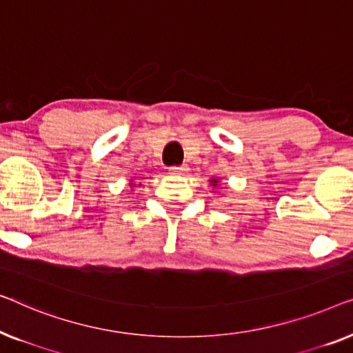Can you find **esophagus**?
<instances>
[{
	"mask_svg": "<svg viewBox=\"0 0 353 353\" xmlns=\"http://www.w3.org/2000/svg\"><path fill=\"white\" fill-rule=\"evenodd\" d=\"M187 171L185 165H177V166H170L171 174H183Z\"/></svg>",
	"mask_w": 353,
	"mask_h": 353,
	"instance_id": "34e87169",
	"label": "esophagus"
}]
</instances>
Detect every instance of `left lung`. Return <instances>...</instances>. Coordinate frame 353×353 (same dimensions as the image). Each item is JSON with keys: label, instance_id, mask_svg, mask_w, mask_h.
Masks as SVG:
<instances>
[{"label": "left lung", "instance_id": "1", "mask_svg": "<svg viewBox=\"0 0 353 353\" xmlns=\"http://www.w3.org/2000/svg\"><path fill=\"white\" fill-rule=\"evenodd\" d=\"M211 183L216 187V185H217V181H211Z\"/></svg>", "mask_w": 353, "mask_h": 353}]
</instances>
